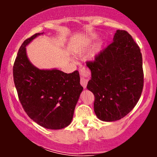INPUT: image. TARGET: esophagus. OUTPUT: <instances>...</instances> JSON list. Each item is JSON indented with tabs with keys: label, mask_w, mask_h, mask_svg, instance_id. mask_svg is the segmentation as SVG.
Wrapping results in <instances>:
<instances>
[{
	"label": "esophagus",
	"mask_w": 157,
	"mask_h": 157,
	"mask_svg": "<svg viewBox=\"0 0 157 157\" xmlns=\"http://www.w3.org/2000/svg\"><path fill=\"white\" fill-rule=\"evenodd\" d=\"M80 84L82 85V87L86 89L88 82V77L90 75V71L87 68H80Z\"/></svg>",
	"instance_id": "34e87169"
}]
</instances>
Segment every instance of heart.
Listing matches in <instances>:
<instances>
[{
    "label": "heart",
    "mask_w": 157,
    "mask_h": 157,
    "mask_svg": "<svg viewBox=\"0 0 157 157\" xmlns=\"http://www.w3.org/2000/svg\"><path fill=\"white\" fill-rule=\"evenodd\" d=\"M97 37L96 35H91L89 36V37H86V38L82 39V40H80L78 44H76V46L74 48V52L76 54H80L84 52L86 50L88 49V48L89 47L91 43L93 42V40ZM101 43H99L97 44L93 48V49L90 52L89 54V58H94V57L96 56V55L98 53V52L100 51V47H101Z\"/></svg>",
    "instance_id": "heart-1"
}]
</instances>
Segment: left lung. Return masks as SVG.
I'll use <instances>...</instances> for the list:
<instances>
[{
    "mask_svg": "<svg viewBox=\"0 0 157 157\" xmlns=\"http://www.w3.org/2000/svg\"><path fill=\"white\" fill-rule=\"evenodd\" d=\"M86 65L91 72L87 89L94 95L95 114L105 122L123 118L136 105L143 89L138 45L127 32L117 30L113 42Z\"/></svg>",
    "mask_w": 157,
    "mask_h": 157,
    "instance_id": "8db88e82",
    "label": "left lung"
}]
</instances>
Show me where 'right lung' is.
Returning a JSON list of instances; mask_svg holds the SVG:
<instances>
[{"label": "right lung", "instance_id": "obj_1", "mask_svg": "<svg viewBox=\"0 0 157 157\" xmlns=\"http://www.w3.org/2000/svg\"><path fill=\"white\" fill-rule=\"evenodd\" d=\"M37 33L20 47L13 66V77L20 102L29 117L47 129H62L71 123L83 88L78 71L66 74L57 68L40 69L29 60L26 47Z\"/></svg>", "mask_w": 157, "mask_h": 157}]
</instances>
